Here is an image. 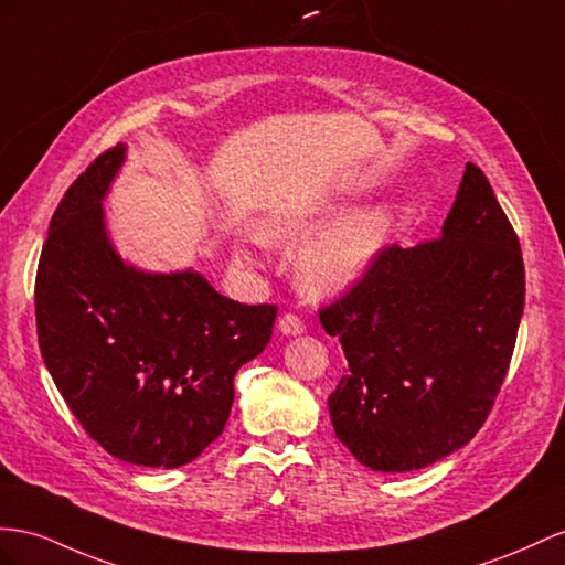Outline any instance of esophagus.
Wrapping results in <instances>:
<instances>
[{
    "label": "esophagus",
    "instance_id": "obj_1",
    "mask_svg": "<svg viewBox=\"0 0 565 565\" xmlns=\"http://www.w3.org/2000/svg\"><path fill=\"white\" fill-rule=\"evenodd\" d=\"M279 331L284 337H298V334H302V331H306V324H302L298 315L286 312L279 320Z\"/></svg>",
    "mask_w": 565,
    "mask_h": 565
}]
</instances>
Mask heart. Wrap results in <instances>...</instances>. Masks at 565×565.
<instances>
[{
	"instance_id": "1",
	"label": "heart",
	"mask_w": 565,
	"mask_h": 565,
	"mask_svg": "<svg viewBox=\"0 0 565 565\" xmlns=\"http://www.w3.org/2000/svg\"><path fill=\"white\" fill-rule=\"evenodd\" d=\"M334 205H298L274 212L263 224V236L274 243H298L312 236L329 216ZM394 226V210L377 202L349 212L317 236L298 257V281L310 296H337L353 286L370 269L388 241Z\"/></svg>"
}]
</instances>
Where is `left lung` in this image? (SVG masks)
Here are the masks:
<instances>
[{
  "label": "left lung",
  "mask_w": 565,
  "mask_h": 565,
  "mask_svg": "<svg viewBox=\"0 0 565 565\" xmlns=\"http://www.w3.org/2000/svg\"><path fill=\"white\" fill-rule=\"evenodd\" d=\"M523 306L518 236L468 162L441 236L382 250L320 310L349 360L329 396L339 441L380 472L420 470L466 446L509 372Z\"/></svg>",
  "instance_id": "obj_1"
}]
</instances>
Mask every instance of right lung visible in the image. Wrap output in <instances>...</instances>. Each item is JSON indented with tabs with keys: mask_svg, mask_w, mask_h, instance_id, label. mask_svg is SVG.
<instances>
[{
	"mask_svg": "<svg viewBox=\"0 0 565 565\" xmlns=\"http://www.w3.org/2000/svg\"><path fill=\"white\" fill-rule=\"evenodd\" d=\"M126 145L71 183L42 245V360L83 429L114 458L179 468L220 437L241 365L265 351L277 306H243L200 271H142L114 248L103 200Z\"/></svg>",
	"mask_w": 565,
	"mask_h": 565,
	"instance_id": "right-lung-1",
	"label": "right lung"
}]
</instances>
